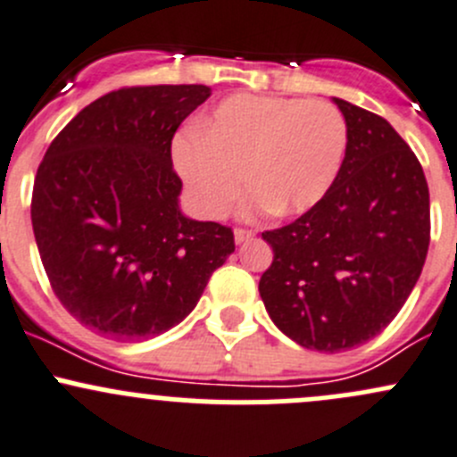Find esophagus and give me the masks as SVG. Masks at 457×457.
<instances>
[{
    "label": "esophagus",
    "instance_id": "esophagus-1",
    "mask_svg": "<svg viewBox=\"0 0 457 457\" xmlns=\"http://www.w3.org/2000/svg\"><path fill=\"white\" fill-rule=\"evenodd\" d=\"M252 237H254V229H247V228H237V229H234V238H237V243L250 241Z\"/></svg>",
    "mask_w": 457,
    "mask_h": 457
}]
</instances>
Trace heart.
<instances>
[{
  "mask_svg": "<svg viewBox=\"0 0 457 457\" xmlns=\"http://www.w3.org/2000/svg\"><path fill=\"white\" fill-rule=\"evenodd\" d=\"M347 143V121L329 101L234 95L174 141V161L207 219L228 214L245 181L247 210L294 216L329 195Z\"/></svg>",
  "mask_w": 457,
  "mask_h": 457,
  "instance_id": "1",
  "label": "heart"
}]
</instances>
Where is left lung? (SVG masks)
<instances>
[{"label": "left lung", "mask_w": 457, "mask_h": 457, "mask_svg": "<svg viewBox=\"0 0 457 457\" xmlns=\"http://www.w3.org/2000/svg\"><path fill=\"white\" fill-rule=\"evenodd\" d=\"M349 130L329 195L267 229L274 261L258 292L274 325L316 352H347L380 334L420 278L431 212L422 165L386 119L334 99Z\"/></svg>", "instance_id": "obj_1"}]
</instances>
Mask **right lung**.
<instances>
[{"label": "right lung", "mask_w": 457, "mask_h": 457, "mask_svg": "<svg viewBox=\"0 0 457 457\" xmlns=\"http://www.w3.org/2000/svg\"><path fill=\"white\" fill-rule=\"evenodd\" d=\"M210 87L126 86L46 150L30 219L54 296L81 325L145 340L181 322L234 252V232L179 210L172 139Z\"/></svg>", "instance_id": "right-lung-1"}]
</instances>
